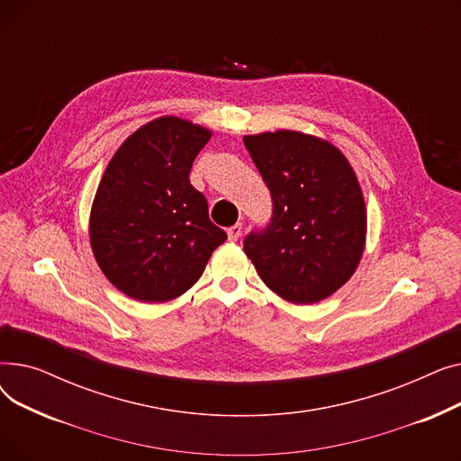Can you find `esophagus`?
Returning <instances> with one entry per match:
<instances>
[{
	"label": "esophagus",
	"mask_w": 461,
	"mask_h": 461,
	"mask_svg": "<svg viewBox=\"0 0 461 461\" xmlns=\"http://www.w3.org/2000/svg\"><path fill=\"white\" fill-rule=\"evenodd\" d=\"M240 233H243V224H235L231 228H228V237L230 240H237L240 237Z\"/></svg>",
	"instance_id": "34e87169"
}]
</instances>
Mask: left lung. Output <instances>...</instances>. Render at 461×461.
Instances as JSON below:
<instances>
[{
	"instance_id": "obj_1",
	"label": "left lung",
	"mask_w": 461,
	"mask_h": 461,
	"mask_svg": "<svg viewBox=\"0 0 461 461\" xmlns=\"http://www.w3.org/2000/svg\"><path fill=\"white\" fill-rule=\"evenodd\" d=\"M243 140L273 198L271 224L247 235V256L287 303L330 297L353 276L366 243V205L351 164L330 141L297 131Z\"/></svg>"
}]
</instances>
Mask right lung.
Here are the masks:
<instances>
[{"label":"right lung","instance_id":"right-lung-1","mask_svg":"<svg viewBox=\"0 0 461 461\" xmlns=\"http://www.w3.org/2000/svg\"><path fill=\"white\" fill-rule=\"evenodd\" d=\"M209 138V129L164 115L132 132L104 169L89 240L104 276L131 299L166 303L183 295L228 239L188 179Z\"/></svg>","mask_w":461,"mask_h":461}]
</instances>
